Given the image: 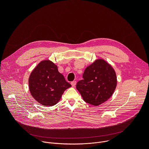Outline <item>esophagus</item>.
Returning a JSON list of instances; mask_svg holds the SVG:
<instances>
[{"label": "esophagus", "mask_w": 149, "mask_h": 149, "mask_svg": "<svg viewBox=\"0 0 149 149\" xmlns=\"http://www.w3.org/2000/svg\"><path fill=\"white\" fill-rule=\"evenodd\" d=\"M76 83H77V82L75 81H72L71 82V85H72V87H75V85H76Z\"/></svg>", "instance_id": "1"}]
</instances>
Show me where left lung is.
<instances>
[{
  "label": "left lung",
  "instance_id": "8db88e82",
  "mask_svg": "<svg viewBox=\"0 0 149 149\" xmlns=\"http://www.w3.org/2000/svg\"><path fill=\"white\" fill-rule=\"evenodd\" d=\"M83 79L76 88L86 102L97 106L109 100L117 86L113 67L103 59H97L85 70Z\"/></svg>",
  "mask_w": 149,
  "mask_h": 149
}]
</instances>
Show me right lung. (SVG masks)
<instances>
[{
	"instance_id": "right-lung-1",
	"label": "right lung",
	"mask_w": 149,
	"mask_h": 149,
	"mask_svg": "<svg viewBox=\"0 0 149 149\" xmlns=\"http://www.w3.org/2000/svg\"><path fill=\"white\" fill-rule=\"evenodd\" d=\"M71 87L58 67L49 61L40 62L29 78V87L32 97L40 104L50 107L61 99L65 90Z\"/></svg>"
}]
</instances>
